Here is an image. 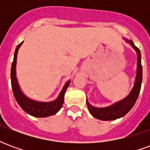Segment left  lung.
Returning a JSON list of instances; mask_svg holds the SVG:
<instances>
[{
  "label": "left lung",
  "mask_w": 150,
  "mask_h": 150,
  "mask_svg": "<svg viewBox=\"0 0 150 150\" xmlns=\"http://www.w3.org/2000/svg\"><path fill=\"white\" fill-rule=\"evenodd\" d=\"M127 42L130 43L132 48L135 50L137 53V75H136L134 86L127 96L122 100L115 103L112 106L107 108H96L91 106L88 103L87 100V105H88V110L92 116L96 119L101 120H112L118 119L122 117L133 107L136 101L137 100L139 93L141 91L142 82V55L140 50L134 45L132 40L128 41L125 39Z\"/></svg>",
  "instance_id": "obj_1"
}]
</instances>
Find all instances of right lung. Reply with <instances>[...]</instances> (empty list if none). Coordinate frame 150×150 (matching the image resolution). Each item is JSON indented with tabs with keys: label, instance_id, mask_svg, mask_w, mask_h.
I'll use <instances>...</instances> for the list:
<instances>
[{
	"label": "right lung",
	"instance_id": "right-lung-1",
	"mask_svg": "<svg viewBox=\"0 0 150 150\" xmlns=\"http://www.w3.org/2000/svg\"><path fill=\"white\" fill-rule=\"evenodd\" d=\"M22 43H23V42L20 43L15 50L13 61L12 62L11 67V85L15 99H16L18 104L21 106V108L25 112H27L28 114H30L31 116H35V117H46V116H52L54 114L58 112L60 110V108H62L63 101H64V95H65L66 91L68 88L71 81L69 80L66 83L64 87L62 89V91L59 93V96L55 100L43 103V102L34 101L26 97L22 93V91H21V89L19 88L17 77H16L17 54H18V49L21 46Z\"/></svg>",
	"mask_w": 150,
	"mask_h": 150
}]
</instances>
